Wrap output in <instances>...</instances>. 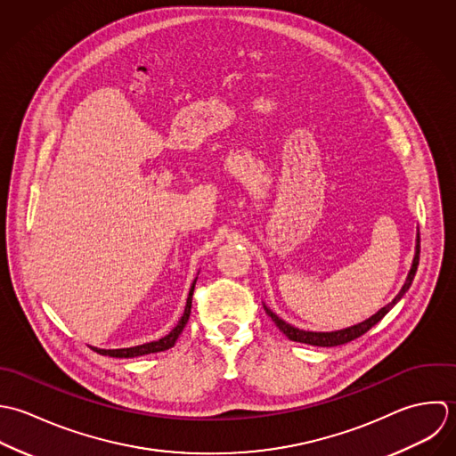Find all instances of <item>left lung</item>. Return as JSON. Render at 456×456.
<instances>
[{
	"label": "left lung",
	"instance_id": "8db88e82",
	"mask_svg": "<svg viewBox=\"0 0 456 456\" xmlns=\"http://www.w3.org/2000/svg\"><path fill=\"white\" fill-rule=\"evenodd\" d=\"M418 265H419V229H418V234H416V252H414V259H412V265H411V270L407 273V278L400 289V292L393 297V301H389L386 306H382L377 314H373L371 317H368L363 322H358L354 326H349V328H344V330H337V331H305V330H299L289 322H285L283 319H280L273 310H270L266 305H265V310L266 314L272 317L274 324L278 326V330L292 342H299V344H308V346H317V347H335V346H342V344H347V342H353L356 338H360L362 335H364L370 328H373L402 297L403 294L409 290V287L412 285V280H414V274L418 272Z\"/></svg>",
	"mask_w": 456,
	"mask_h": 456
}]
</instances>
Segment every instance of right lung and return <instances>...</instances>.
<instances>
[{"label": "right lung", "mask_w": 456, "mask_h": 456, "mask_svg": "<svg viewBox=\"0 0 456 456\" xmlns=\"http://www.w3.org/2000/svg\"><path fill=\"white\" fill-rule=\"evenodd\" d=\"M195 281H197V278L193 280V283L190 287L182 319L171 330L169 335H166L160 340H155V342H150V344H142V346H135V347H126V349H98V347H92L93 351H96L102 356H110V358H137V356H144V354H151V353H162V351H167V349L175 347L176 340L180 338V335H182V331L184 330L186 322H188L190 312H191V294H193V289H195Z\"/></svg>", "instance_id": "1"}]
</instances>
